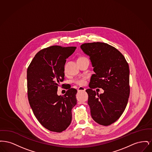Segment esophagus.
Masks as SVG:
<instances>
[{
	"label": "esophagus",
	"instance_id": "34e87169",
	"mask_svg": "<svg viewBox=\"0 0 152 152\" xmlns=\"http://www.w3.org/2000/svg\"><path fill=\"white\" fill-rule=\"evenodd\" d=\"M86 91V88H84V87H80L77 88V92H80V91Z\"/></svg>",
	"mask_w": 152,
	"mask_h": 152
}]
</instances>
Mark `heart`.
<instances>
[{
    "mask_svg": "<svg viewBox=\"0 0 152 152\" xmlns=\"http://www.w3.org/2000/svg\"><path fill=\"white\" fill-rule=\"evenodd\" d=\"M84 58V57H81V58ZM73 82L79 86H84L87 83V79L86 77H82V78H78V79H76L75 80H74Z\"/></svg>",
    "mask_w": 152,
    "mask_h": 152,
    "instance_id": "obj_1",
    "label": "heart"
}]
</instances>
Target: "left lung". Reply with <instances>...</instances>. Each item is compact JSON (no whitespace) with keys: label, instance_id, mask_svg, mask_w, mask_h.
I'll return each instance as SVG.
<instances>
[{"label":"left lung","instance_id":"1","mask_svg":"<svg viewBox=\"0 0 152 152\" xmlns=\"http://www.w3.org/2000/svg\"><path fill=\"white\" fill-rule=\"evenodd\" d=\"M81 48L90 56L95 74L89 83L88 103L95 122L108 126L117 121L125 110L130 94L129 68L123 54L108 44H83ZM102 88L99 95L92 89Z\"/></svg>","mask_w":152,"mask_h":152}]
</instances>
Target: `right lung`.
Returning a JSON list of instances; mask_svg holds the SVG:
<instances>
[{
  "mask_svg": "<svg viewBox=\"0 0 152 152\" xmlns=\"http://www.w3.org/2000/svg\"><path fill=\"white\" fill-rule=\"evenodd\" d=\"M76 47L53 45L39 51L27 71V96L34 115L48 130L60 133L72 120V109L77 104V90L71 87L63 96L57 94L64 80L66 59Z\"/></svg>",
  "mask_w": 152,
  "mask_h": 152,
  "instance_id": "right-lung-1",
  "label": "right lung"
}]
</instances>
